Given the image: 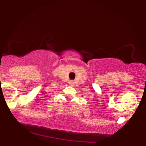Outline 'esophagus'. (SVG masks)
I'll return each instance as SVG.
<instances>
[{
  "label": "esophagus",
  "instance_id": "obj_1",
  "mask_svg": "<svg viewBox=\"0 0 146 146\" xmlns=\"http://www.w3.org/2000/svg\"><path fill=\"white\" fill-rule=\"evenodd\" d=\"M74 82L72 81V80H71V81H70V82H69V84H70V86H72V85H74Z\"/></svg>",
  "mask_w": 146,
  "mask_h": 146
}]
</instances>
